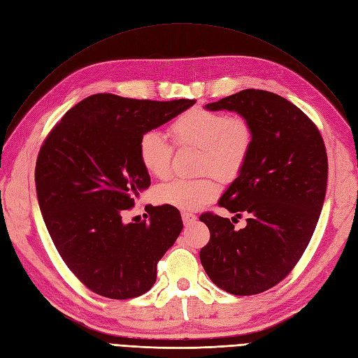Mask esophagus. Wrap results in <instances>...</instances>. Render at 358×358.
Wrapping results in <instances>:
<instances>
[{"label": "esophagus", "instance_id": "1", "mask_svg": "<svg viewBox=\"0 0 358 358\" xmlns=\"http://www.w3.org/2000/svg\"><path fill=\"white\" fill-rule=\"evenodd\" d=\"M182 220H183V224L188 227V225L194 224V222L196 220V216L192 215V213H188V212H183V213H182Z\"/></svg>", "mask_w": 358, "mask_h": 358}]
</instances>
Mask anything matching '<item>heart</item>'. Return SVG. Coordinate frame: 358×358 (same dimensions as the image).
I'll return each mask as SVG.
<instances>
[{
    "instance_id": "obj_1",
    "label": "heart",
    "mask_w": 358,
    "mask_h": 358,
    "mask_svg": "<svg viewBox=\"0 0 358 358\" xmlns=\"http://www.w3.org/2000/svg\"><path fill=\"white\" fill-rule=\"evenodd\" d=\"M170 134L178 145L201 150V169L212 171L220 179H232L238 175L253 143V129L245 118L199 108L171 122ZM138 154L146 173L155 178L169 175L171 146L163 134L155 130L143 133ZM217 194L219 188L212 178L171 179L155 189V199L179 210H196L213 201Z\"/></svg>"
}]
</instances>
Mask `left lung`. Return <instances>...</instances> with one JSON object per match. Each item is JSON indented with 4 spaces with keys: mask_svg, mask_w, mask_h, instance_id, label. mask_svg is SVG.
I'll use <instances>...</instances> for the list:
<instances>
[{
    "mask_svg": "<svg viewBox=\"0 0 358 358\" xmlns=\"http://www.w3.org/2000/svg\"><path fill=\"white\" fill-rule=\"evenodd\" d=\"M231 110L253 129L250 154L217 204L245 225L204 213L210 241L200 261L217 287L237 296L262 293L298 264L322 213L327 188V154L322 134L285 97L248 89L207 103ZM232 217V219H236Z\"/></svg>",
    "mask_w": 358,
    "mask_h": 358,
    "instance_id": "obj_1",
    "label": "left lung"
}]
</instances>
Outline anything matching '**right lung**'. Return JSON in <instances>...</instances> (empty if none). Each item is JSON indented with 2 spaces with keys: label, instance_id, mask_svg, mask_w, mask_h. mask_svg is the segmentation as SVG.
Returning <instances> with one entry per match:
<instances>
[{
  "label": "right lung",
  "instance_id": "obj_1",
  "mask_svg": "<svg viewBox=\"0 0 358 358\" xmlns=\"http://www.w3.org/2000/svg\"><path fill=\"white\" fill-rule=\"evenodd\" d=\"M194 103L93 94L69 109L41 146L35 187L44 224L66 266L101 296L146 293L179 237L176 207H155L148 222L126 224L122 213L151 185L139 162L141 136Z\"/></svg>",
  "mask_w": 358,
  "mask_h": 358
}]
</instances>
